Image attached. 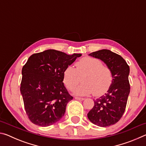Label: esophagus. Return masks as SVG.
<instances>
[{
  "label": "esophagus",
  "mask_w": 146,
  "mask_h": 146,
  "mask_svg": "<svg viewBox=\"0 0 146 146\" xmlns=\"http://www.w3.org/2000/svg\"><path fill=\"white\" fill-rule=\"evenodd\" d=\"M75 98L76 100H84V98H80V97H75Z\"/></svg>",
  "instance_id": "esophagus-1"
}]
</instances>
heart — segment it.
Instances as JSON below:
<instances>
[{
  "mask_svg": "<svg viewBox=\"0 0 146 146\" xmlns=\"http://www.w3.org/2000/svg\"><path fill=\"white\" fill-rule=\"evenodd\" d=\"M76 69L68 66L63 73V81L66 88L73 90L78 85L82 76V83L73 91L77 96H85L93 93L100 96L108 90L112 83L111 71L97 58L84 57L76 62Z\"/></svg>",
  "mask_w": 146,
  "mask_h": 146,
  "instance_id": "b5f03b06",
  "label": "heart"
}]
</instances>
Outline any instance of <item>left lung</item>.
Returning <instances> with one entry per match:
<instances>
[{
    "label": "left lung",
    "mask_w": 146,
    "mask_h": 146,
    "mask_svg": "<svg viewBox=\"0 0 146 146\" xmlns=\"http://www.w3.org/2000/svg\"><path fill=\"white\" fill-rule=\"evenodd\" d=\"M89 55L106 64L111 71L113 80L107 93L94 100L95 104L88 118L98 126H110L117 123L125 111L130 92L129 67L122 56L109 49H101Z\"/></svg>",
    "instance_id": "1"
}]
</instances>
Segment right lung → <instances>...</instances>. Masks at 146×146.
I'll return each mask as SVG.
<instances>
[{"label":"right lung","instance_id":"1","mask_svg":"<svg viewBox=\"0 0 146 146\" xmlns=\"http://www.w3.org/2000/svg\"><path fill=\"white\" fill-rule=\"evenodd\" d=\"M82 54L48 49L29 56L22 70L21 93L32 122L47 127L60 120L73 99L63 83L65 69Z\"/></svg>","mask_w":146,"mask_h":146}]
</instances>
